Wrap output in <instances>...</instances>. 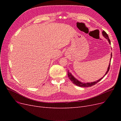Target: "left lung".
<instances>
[{
    "mask_svg": "<svg viewBox=\"0 0 121 121\" xmlns=\"http://www.w3.org/2000/svg\"><path fill=\"white\" fill-rule=\"evenodd\" d=\"M102 34H103V36L108 41L109 44H111L110 40L109 39L107 33L105 32L104 31H103L102 32ZM111 58H112V53H111V58H110V62H109V64L108 67V68H107V71H106V72L105 74L104 75V76L103 77H102L101 78L99 79V80H98L96 81H94V82H87V83H83V82H81V81H80L78 80L77 78H75L73 77V76L72 75V74L69 71V70L68 71V77H69V79L71 80V81L73 82V83L74 84L77 85L78 86L83 87H91L92 86H93V85H95L96 84H97L98 82H99V81H100L101 79H102L104 77V76L108 72V71L109 70V68H110V62H111Z\"/></svg>",
    "mask_w": 121,
    "mask_h": 121,
    "instance_id": "obj_1",
    "label": "left lung"
}]
</instances>
